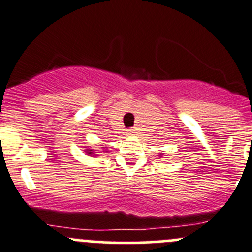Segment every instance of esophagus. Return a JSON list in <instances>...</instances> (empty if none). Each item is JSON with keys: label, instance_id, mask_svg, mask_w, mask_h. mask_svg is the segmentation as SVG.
Wrapping results in <instances>:
<instances>
[{"label": "esophagus", "instance_id": "34e87169", "mask_svg": "<svg viewBox=\"0 0 252 252\" xmlns=\"http://www.w3.org/2000/svg\"><path fill=\"white\" fill-rule=\"evenodd\" d=\"M135 133H136V131H135V129H134V128L128 129V134H130V135H134Z\"/></svg>", "mask_w": 252, "mask_h": 252}]
</instances>
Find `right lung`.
I'll use <instances>...</instances> for the list:
<instances>
[{"mask_svg":"<svg viewBox=\"0 0 252 252\" xmlns=\"http://www.w3.org/2000/svg\"><path fill=\"white\" fill-rule=\"evenodd\" d=\"M103 151H106V150H103ZM86 153L90 154V155H92V154H94V153H92V150H89V149H86Z\"/></svg>","mask_w":252,"mask_h":252,"instance_id":"add662e5","label":"right lung"}]
</instances>
